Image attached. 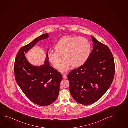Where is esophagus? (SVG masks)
<instances>
[{"instance_id": "34e87169", "label": "esophagus", "mask_w": 128, "mask_h": 128, "mask_svg": "<svg viewBox=\"0 0 128 128\" xmlns=\"http://www.w3.org/2000/svg\"><path fill=\"white\" fill-rule=\"evenodd\" d=\"M62 77L64 79H67V78H68V76L66 74H64L63 75Z\"/></svg>"}]
</instances>
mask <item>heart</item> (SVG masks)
I'll list each match as a JSON object with an SVG mask.
<instances>
[{
	"label": "heart",
	"instance_id": "heart-1",
	"mask_svg": "<svg viewBox=\"0 0 128 128\" xmlns=\"http://www.w3.org/2000/svg\"><path fill=\"white\" fill-rule=\"evenodd\" d=\"M54 49L55 52L48 53L49 60L54 68L58 69L62 58L64 60L59 70L62 72H65L70 66L76 68L86 62L91 52V45L84 37L65 36L59 40Z\"/></svg>",
	"mask_w": 128,
	"mask_h": 128
}]
</instances>
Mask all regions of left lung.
Here are the masks:
<instances>
[{"label": "left lung", "mask_w": 128, "mask_h": 128, "mask_svg": "<svg viewBox=\"0 0 128 128\" xmlns=\"http://www.w3.org/2000/svg\"><path fill=\"white\" fill-rule=\"evenodd\" d=\"M91 38L94 49L88 60L68 76L72 96L76 101L86 105L96 102L104 95L112 83L115 70L110 48L94 37Z\"/></svg>", "instance_id": "8db88e82"}]
</instances>
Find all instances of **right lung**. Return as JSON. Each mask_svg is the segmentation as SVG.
Masks as SVG:
<instances>
[{"label": "right lung", "instance_id": "1", "mask_svg": "<svg viewBox=\"0 0 128 128\" xmlns=\"http://www.w3.org/2000/svg\"><path fill=\"white\" fill-rule=\"evenodd\" d=\"M48 37V34L34 40L18 50L16 56L14 72L16 81L25 94L32 102L36 104L46 106L51 104L57 99L62 75L50 66L47 60L44 65L34 66L30 65L24 56L37 42Z\"/></svg>", "mask_w": 128, "mask_h": 128}]
</instances>
